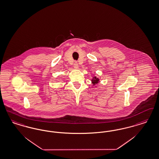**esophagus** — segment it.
Here are the masks:
<instances>
[{"mask_svg": "<svg viewBox=\"0 0 159 159\" xmlns=\"http://www.w3.org/2000/svg\"><path fill=\"white\" fill-rule=\"evenodd\" d=\"M73 66H74V68L75 69H78L79 68V65H78V63H77L76 61H75V63L73 64Z\"/></svg>", "mask_w": 159, "mask_h": 159, "instance_id": "esophagus-1", "label": "esophagus"}]
</instances>
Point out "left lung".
<instances>
[{
  "label": "left lung",
  "instance_id": "1",
  "mask_svg": "<svg viewBox=\"0 0 159 159\" xmlns=\"http://www.w3.org/2000/svg\"><path fill=\"white\" fill-rule=\"evenodd\" d=\"M91 81H92V83L93 84V85H95V84L99 82V79L97 78L96 76L93 77Z\"/></svg>",
  "mask_w": 159,
  "mask_h": 159
}]
</instances>
